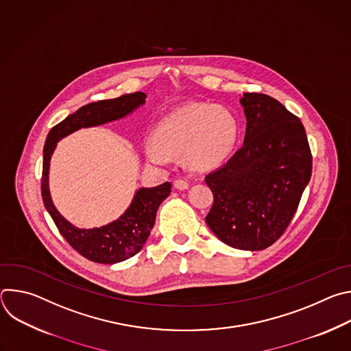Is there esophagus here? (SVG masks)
<instances>
[{
  "label": "esophagus",
  "instance_id": "esophagus-1",
  "mask_svg": "<svg viewBox=\"0 0 351 351\" xmlns=\"http://www.w3.org/2000/svg\"><path fill=\"white\" fill-rule=\"evenodd\" d=\"M173 186L178 189V190H186L189 187V182L186 179H176Z\"/></svg>",
  "mask_w": 351,
  "mask_h": 351
}]
</instances>
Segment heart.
Segmentation results:
<instances>
[{
	"instance_id": "obj_1",
	"label": "heart",
	"mask_w": 351,
	"mask_h": 351,
	"mask_svg": "<svg viewBox=\"0 0 351 351\" xmlns=\"http://www.w3.org/2000/svg\"><path fill=\"white\" fill-rule=\"evenodd\" d=\"M237 134V119L226 107L210 103L187 104L158 123L154 132L157 143H147L145 154L156 164H164L167 154L184 156L190 168L211 169L232 153Z\"/></svg>"
}]
</instances>
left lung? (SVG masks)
Masks as SVG:
<instances>
[{
    "mask_svg": "<svg viewBox=\"0 0 351 351\" xmlns=\"http://www.w3.org/2000/svg\"><path fill=\"white\" fill-rule=\"evenodd\" d=\"M243 147L206 176L214 204L210 229L228 245L258 252L287 229L313 172L304 126L278 99L244 93Z\"/></svg>",
    "mask_w": 351,
    "mask_h": 351,
    "instance_id": "obj_1",
    "label": "left lung"
}]
</instances>
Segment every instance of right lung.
<instances>
[{
    "label": "right lung",
    "mask_w": 351,
    "mask_h": 351,
    "mask_svg": "<svg viewBox=\"0 0 351 351\" xmlns=\"http://www.w3.org/2000/svg\"><path fill=\"white\" fill-rule=\"evenodd\" d=\"M145 101V94L136 91L114 99L83 106L72 115L49 130L43 157L41 197L45 210L51 215L60 233L84 258L98 264H117L125 261L143 248L152 232L160 204L171 194V183L165 182L157 187L138 189L130 207L117 221L94 229H79L69 223L54 207L48 191V168L57 141L80 128L103 125L119 119Z\"/></svg>",
    "instance_id": "1"
}]
</instances>
